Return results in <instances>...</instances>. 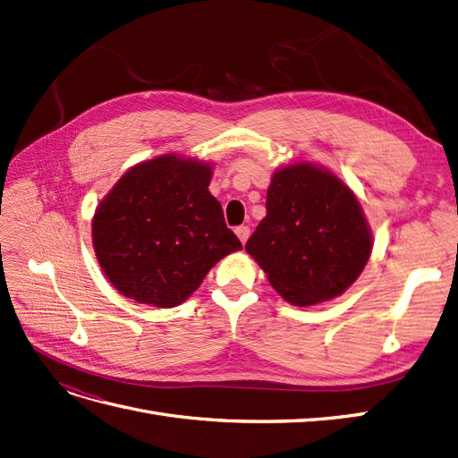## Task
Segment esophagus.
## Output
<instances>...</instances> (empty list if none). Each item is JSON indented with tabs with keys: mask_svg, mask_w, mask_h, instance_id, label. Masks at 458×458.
Instances as JSON below:
<instances>
[{
	"mask_svg": "<svg viewBox=\"0 0 458 458\" xmlns=\"http://www.w3.org/2000/svg\"><path fill=\"white\" fill-rule=\"evenodd\" d=\"M234 233H237V237L241 239V242L246 244L248 237H250V227H248V225H239L237 229H234Z\"/></svg>",
	"mask_w": 458,
	"mask_h": 458,
	"instance_id": "esophagus-1",
	"label": "esophagus"
}]
</instances>
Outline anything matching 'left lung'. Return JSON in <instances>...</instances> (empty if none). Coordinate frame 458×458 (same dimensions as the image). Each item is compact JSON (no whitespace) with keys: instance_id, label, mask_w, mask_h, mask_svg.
Listing matches in <instances>:
<instances>
[{"instance_id":"obj_1","label":"left lung","mask_w":458,"mask_h":458,"mask_svg":"<svg viewBox=\"0 0 458 458\" xmlns=\"http://www.w3.org/2000/svg\"><path fill=\"white\" fill-rule=\"evenodd\" d=\"M266 217L246 242L271 286L306 308L340 296L367 266L372 237L348 185L318 165L276 170Z\"/></svg>"}]
</instances>
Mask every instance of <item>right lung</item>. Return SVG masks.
I'll list each match as a JSON object with an SVG mask.
<instances>
[{"label":"right lung","instance_id":"right-lung-1","mask_svg":"<svg viewBox=\"0 0 458 458\" xmlns=\"http://www.w3.org/2000/svg\"><path fill=\"white\" fill-rule=\"evenodd\" d=\"M208 164L164 155L133 165L93 216V248L126 298L175 308L242 244L208 185Z\"/></svg>","mask_w":458,"mask_h":458}]
</instances>
